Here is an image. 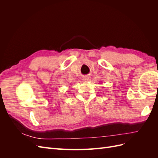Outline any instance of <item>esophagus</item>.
Here are the masks:
<instances>
[{
    "label": "esophagus",
    "instance_id": "esophagus-1",
    "mask_svg": "<svg viewBox=\"0 0 158 158\" xmlns=\"http://www.w3.org/2000/svg\"><path fill=\"white\" fill-rule=\"evenodd\" d=\"M90 76H85L83 78V80L84 81H89V80H90Z\"/></svg>",
    "mask_w": 158,
    "mask_h": 158
}]
</instances>
